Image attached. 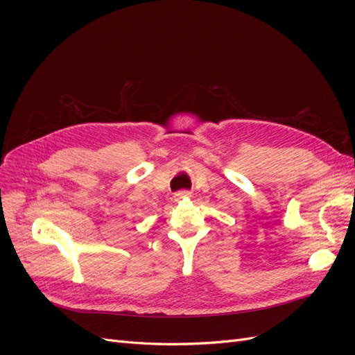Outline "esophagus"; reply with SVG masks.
I'll list each match as a JSON object with an SVG mask.
<instances>
[{"label": "esophagus", "instance_id": "obj_1", "mask_svg": "<svg viewBox=\"0 0 355 355\" xmlns=\"http://www.w3.org/2000/svg\"><path fill=\"white\" fill-rule=\"evenodd\" d=\"M173 197H175V201H182V200H185V198H189L191 197V192L189 191H179V192H176Z\"/></svg>", "mask_w": 355, "mask_h": 355}]
</instances>
